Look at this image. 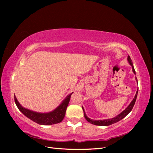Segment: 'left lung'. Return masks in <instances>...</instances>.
I'll return each instance as SVG.
<instances>
[{
	"instance_id": "obj_1",
	"label": "left lung",
	"mask_w": 153,
	"mask_h": 153,
	"mask_svg": "<svg viewBox=\"0 0 153 153\" xmlns=\"http://www.w3.org/2000/svg\"><path fill=\"white\" fill-rule=\"evenodd\" d=\"M128 62L129 63V64L131 65L132 66V70L134 71V73L135 74V71L134 69V65H133V62H132V60L131 59V58L129 56H128ZM137 79V78H136ZM137 93H138V89L137 92H136V94L135 95V97L134 98V99L132 100V101L131 102V103L129 104V105L127 107V108L123 110V112H122L118 116H116L114 118H113L112 119H107V120H93L91 119H90L89 118H88L86 116V114L85 112V110L83 109V107H82L83 110V114H84V116H85V119L87 120V122H90L91 123H92V124L94 125H96V126H110V125H112L113 123H116L119 122L120 120H121L122 119H123L124 117H126L127 115L131 111V110L133 108V107H134V105H135V100L136 99H137Z\"/></svg>"
}]
</instances>
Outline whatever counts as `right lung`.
<instances>
[{
    "label": "right lung",
    "mask_w": 153,
    "mask_h": 153,
    "mask_svg": "<svg viewBox=\"0 0 153 153\" xmlns=\"http://www.w3.org/2000/svg\"><path fill=\"white\" fill-rule=\"evenodd\" d=\"M72 93H71L70 95H68L56 109H54L53 111L47 113L36 112L24 108L19 103L15 95L14 100L18 109L32 121L40 125H53L60 123L63 120L65 114H66L67 106L69 104L70 97Z\"/></svg>",
    "instance_id": "add662e5"
}]
</instances>
